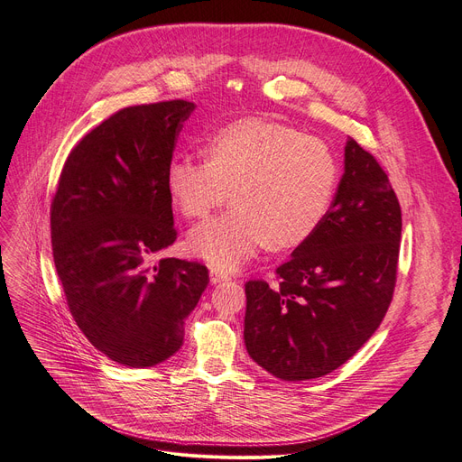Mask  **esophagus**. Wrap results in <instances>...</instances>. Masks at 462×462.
Segmentation results:
<instances>
[{"mask_svg":"<svg viewBox=\"0 0 462 462\" xmlns=\"http://www.w3.org/2000/svg\"><path fill=\"white\" fill-rule=\"evenodd\" d=\"M209 280H211V283H213V285H217V283H222V282H228L230 278L225 274V272H220V270H211V272H209Z\"/></svg>","mask_w":462,"mask_h":462,"instance_id":"obj_1","label":"esophagus"}]
</instances>
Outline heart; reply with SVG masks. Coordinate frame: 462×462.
Listing matches in <instances>:
<instances>
[{"label":"heart","instance_id":"1","mask_svg":"<svg viewBox=\"0 0 462 462\" xmlns=\"http://www.w3.org/2000/svg\"><path fill=\"white\" fill-rule=\"evenodd\" d=\"M208 160L175 158L165 173L171 201L188 218L234 208L201 222L188 247L222 270H236L268 244L291 249L319 228L338 184L331 148L299 129L249 117L209 136Z\"/></svg>","mask_w":462,"mask_h":462}]
</instances>
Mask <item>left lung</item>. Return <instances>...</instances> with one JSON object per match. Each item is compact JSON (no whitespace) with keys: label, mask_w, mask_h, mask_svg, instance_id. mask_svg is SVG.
Instances as JSON below:
<instances>
[{"label":"left lung","mask_w":462,"mask_h":462,"mask_svg":"<svg viewBox=\"0 0 462 462\" xmlns=\"http://www.w3.org/2000/svg\"><path fill=\"white\" fill-rule=\"evenodd\" d=\"M402 209L388 175L354 139L319 228L278 266L280 285L245 283L249 356L282 381L335 371L377 331L396 287Z\"/></svg>","instance_id":"8db88e82"}]
</instances>
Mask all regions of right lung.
I'll list each match as a JSON object with an SVG mask.
<instances>
[{"instance_id": "right-lung-1", "label": "right lung", "mask_w": 462, "mask_h": 462, "mask_svg": "<svg viewBox=\"0 0 462 462\" xmlns=\"http://www.w3.org/2000/svg\"><path fill=\"white\" fill-rule=\"evenodd\" d=\"M194 108L165 100L116 112L70 152L51 203L68 309L98 352L127 367L158 365L179 352L184 319L209 283L199 263L146 266L177 240L165 173Z\"/></svg>"}]
</instances>
